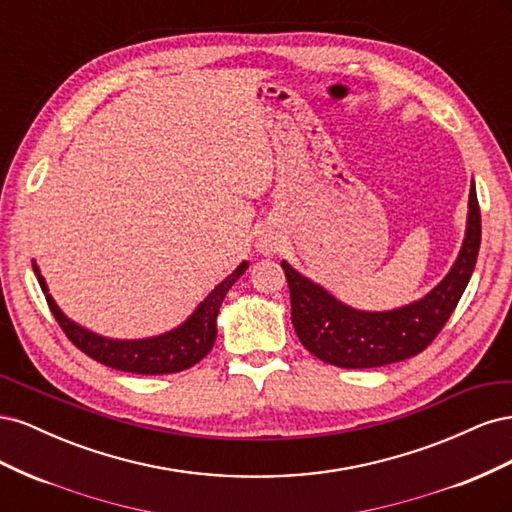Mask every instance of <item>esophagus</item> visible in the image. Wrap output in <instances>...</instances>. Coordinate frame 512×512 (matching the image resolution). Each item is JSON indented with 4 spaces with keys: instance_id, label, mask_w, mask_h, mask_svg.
Wrapping results in <instances>:
<instances>
[{
    "instance_id": "1",
    "label": "esophagus",
    "mask_w": 512,
    "mask_h": 512,
    "mask_svg": "<svg viewBox=\"0 0 512 512\" xmlns=\"http://www.w3.org/2000/svg\"><path fill=\"white\" fill-rule=\"evenodd\" d=\"M280 243H282L280 235H277L275 230H265V232H260V237L256 241V247H258L260 254L273 256L277 250H280Z\"/></svg>"
}]
</instances>
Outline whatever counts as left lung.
Returning <instances> with one entry per match:
<instances>
[{
    "label": "left lung",
    "instance_id": "1",
    "mask_svg": "<svg viewBox=\"0 0 512 512\" xmlns=\"http://www.w3.org/2000/svg\"><path fill=\"white\" fill-rule=\"evenodd\" d=\"M480 247V209L470 183L466 237L444 280L423 299L389 312H361L294 271L282 269L290 288L292 324L301 344L320 361L344 369H369L397 363L423 352L451 318L476 267Z\"/></svg>",
    "mask_w": 512,
    "mask_h": 512
}]
</instances>
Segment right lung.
I'll list each match as a JSON object with an SVG mask.
<instances>
[{
  "label": "right lung",
  "instance_id": "right-lung-1",
  "mask_svg": "<svg viewBox=\"0 0 512 512\" xmlns=\"http://www.w3.org/2000/svg\"><path fill=\"white\" fill-rule=\"evenodd\" d=\"M245 269L247 262L243 260L224 282H220L207 294L205 301H200V305L194 309V314L183 324H179L177 329L147 339H111L102 337L94 331H87L81 324H76L61 312L49 294V288H46L38 265L34 262V273L38 277V284L44 292L46 303H49L55 320L59 322V327L64 329L70 342L106 367L143 376L177 374V371L188 369L196 365L200 359H205L215 344V335H218L220 305L230 286L239 280Z\"/></svg>",
  "mask_w": 512,
  "mask_h": 512
}]
</instances>
